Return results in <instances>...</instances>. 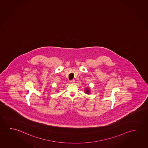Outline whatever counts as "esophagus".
Segmentation results:
<instances>
[{
	"label": "esophagus",
	"instance_id": "34e87169",
	"mask_svg": "<svg viewBox=\"0 0 148 148\" xmlns=\"http://www.w3.org/2000/svg\"><path fill=\"white\" fill-rule=\"evenodd\" d=\"M74 82H75V80H71L70 81V84H74Z\"/></svg>",
	"mask_w": 148,
	"mask_h": 148
}]
</instances>
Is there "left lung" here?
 <instances>
[{
    "mask_svg": "<svg viewBox=\"0 0 148 148\" xmlns=\"http://www.w3.org/2000/svg\"><path fill=\"white\" fill-rule=\"evenodd\" d=\"M85 93L86 94H90V89L89 88H87L85 90Z\"/></svg>",
    "mask_w": 148,
    "mask_h": 148,
    "instance_id": "8db88e82",
    "label": "left lung"
}]
</instances>
